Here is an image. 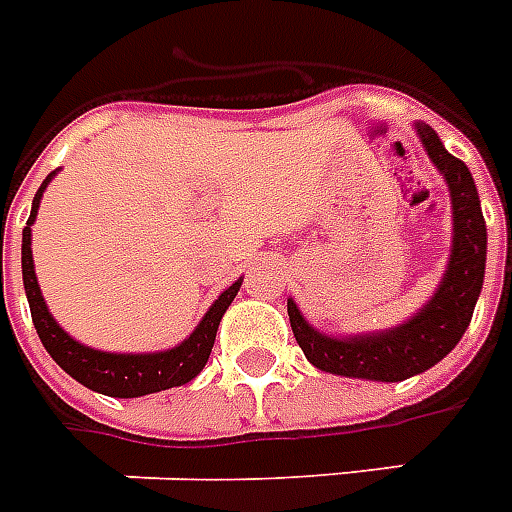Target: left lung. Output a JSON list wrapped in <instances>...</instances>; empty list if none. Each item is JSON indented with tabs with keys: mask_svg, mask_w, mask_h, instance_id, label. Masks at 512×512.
Wrapping results in <instances>:
<instances>
[{
	"mask_svg": "<svg viewBox=\"0 0 512 512\" xmlns=\"http://www.w3.org/2000/svg\"><path fill=\"white\" fill-rule=\"evenodd\" d=\"M418 135L431 162L445 176L453 200V252L442 285L429 304L412 320L382 333L352 339H333L314 331L287 301L295 342L317 369L361 380L401 382L431 369L448 355L467 331L478 304L483 271H486V219L480 211L478 187L464 162L448 154L429 124H418Z\"/></svg>",
	"mask_w": 512,
	"mask_h": 512,
	"instance_id": "left-lung-1",
	"label": "left lung"
}]
</instances>
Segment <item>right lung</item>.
<instances>
[{"mask_svg": "<svg viewBox=\"0 0 512 512\" xmlns=\"http://www.w3.org/2000/svg\"><path fill=\"white\" fill-rule=\"evenodd\" d=\"M51 179H54V173L43 181V187L37 189V195H34L32 214L26 219L24 244H21L26 298H29V309H32V323L45 350L51 352V358L73 380L92 388V391L105 393V396H119V399H135V396H146V393L168 391V388H176V385H184V382L192 380L206 366L214 339H217L219 320L227 312V306L233 304L241 282L227 287L225 293L214 301V306L208 309L206 317L200 320L198 328L189 333V339H184L173 350L146 352V355H116V352H100L92 350V347H83L56 325L48 306H45L43 295H40L37 276H34L32 225L45 184Z\"/></svg>", "mask_w": 512, "mask_h": 512, "instance_id": "right-lung-1", "label": "right lung"}]
</instances>
